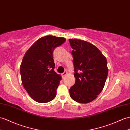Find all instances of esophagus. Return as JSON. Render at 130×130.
Returning <instances> with one entry per match:
<instances>
[{
    "label": "esophagus",
    "mask_w": 130,
    "mask_h": 130,
    "mask_svg": "<svg viewBox=\"0 0 130 130\" xmlns=\"http://www.w3.org/2000/svg\"><path fill=\"white\" fill-rule=\"evenodd\" d=\"M68 74V72H66V71H65L64 72H63V73L62 74H61V75H62V77H63V78H64L65 76H66V75H67Z\"/></svg>",
    "instance_id": "esophagus-1"
}]
</instances>
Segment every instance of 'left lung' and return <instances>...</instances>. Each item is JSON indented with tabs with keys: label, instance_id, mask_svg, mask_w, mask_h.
<instances>
[{
	"label": "left lung",
	"instance_id": "obj_1",
	"mask_svg": "<svg viewBox=\"0 0 130 130\" xmlns=\"http://www.w3.org/2000/svg\"><path fill=\"white\" fill-rule=\"evenodd\" d=\"M69 40L73 49L71 53L76 79L69 90L70 96L79 103H89L98 97L104 87L108 71L106 58L91 43L76 39Z\"/></svg>",
	"mask_w": 130,
	"mask_h": 130
}]
</instances>
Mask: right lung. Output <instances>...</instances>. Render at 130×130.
I'll use <instances>...</instances> for the list:
<instances>
[{
  "mask_svg": "<svg viewBox=\"0 0 130 130\" xmlns=\"http://www.w3.org/2000/svg\"><path fill=\"white\" fill-rule=\"evenodd\" d=\"M65 41L63 37L45 36L24 56L20 69L23 85L30 98L39 103H46L56 97L61 76L54 70L53 51Z\"/></svg>",
  "mask_w": 130,
  "mask_h": 130,
  "instance_id": "obj_1",
  "label": "right lung"
}]
</instances>
